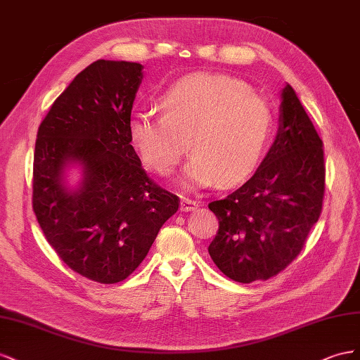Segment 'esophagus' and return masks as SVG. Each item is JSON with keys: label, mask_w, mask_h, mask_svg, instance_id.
Here are the masks:
<instances>
[{"label": "esophagus", "mask_w": 360, "mask_h": 360, "mask_svg": "<svg viewBox=\"0 0 360 360\" xmlns=\"http://www.w3.org/2000/svg\"><path fill=\"white\" fill-rule=\"evenodd\" d=\"M199 207V202L188 199V198H182L181 199V211L188 212V211H194Z\"/></svg>", "instance_id": "1"}]
</instances>
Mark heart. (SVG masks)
Listing matches in <instances>:
<instances>
[{"label":"heart","instance_id":"obj_1","mask_svg":"<svg viewBox=\"0 0 360 360\" xmlns=\"http://www.w3.org/2000/svg\"><path fill=\"white\" fill-rule=\"evenodd\" d=\"M162 116L137 111L128 123L129 140L143 164L170 173L186 152L193 155L179 184L187 190L210 187L219 179L233 186L255 172L273 129L270 105L240 79L193 74L174 81L158 98Z\"/></svg>","mask_w":360,"mask_h":360}]
</instances>
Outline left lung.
<instances>
[{"instance_id": "1", "label": "left lung", "mask_w": 360, "mask_h": 360, "mask_svg": "<svg viewBox=\"0 0 360 360\" xmlns=\"http://www.w3.org/2000/svg\"><path fill=\"white\" fill-rule=\"evenodd\" d=\"M281 98L279 131L258 170L238 190L208 205L219 219L210 256L240 283L266 281L286 269L323 210V141L290 84Z\"/></svg>"}]
</instances>
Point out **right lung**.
I'll list each match as a JSON object with an SVG mask.
<instances>
[{
  "mask_svg": "<svg viewBox=\"0 0 360 360\" xmlns=\"http://www.w3.org/2000/svg\"><path fill=\"white\" fill-rule=\"evenodd\" d=\"M143 66L98 60L74 78L37 131L33 211L69 269L117 283L146 258L179 198L157 186L131 145L128 123ZM84 174L69 189L64 173Z\"/></svg>",
  "mask_w": 360,
  "mask_h": 360,
  "instance_id": "1",
  "label": "right lung"
}]
</instances>
